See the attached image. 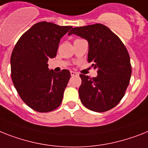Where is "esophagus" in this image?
<instances>
[{"mask_svg":"<svg viewBox=\"0 0 148 148\" xmlns=\"http://www.w3.org/2000/svg\"><path fill=\"white\" fill-rule=\"evenodd\" d=\"M70 74H71L72 76H75V75H78V73H75V72H74V71H70Z\"/></svg>","mask_w":148,"mask_h":148,"instance_id":"obj_1","label":"esophagus"}]
</instances>
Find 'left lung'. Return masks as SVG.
<instances>
[{
    "label": "left lung",
    "mask_w": 148,
    "mask_h": 148,
    "mask_svg": "<svg viewBox=\"0 0 148 148\" xmlns=\"http://www.w3.org/2000/svg\"><path fill=\"white\" fill-rule=\"evenodd\" d=\"M76 35L88 43V61L97 75H80L79 95L82 104L95 112H105L122 100L132 74L126 47L109 28L97 23L73 28L68 35Z\"/></svg>",
    "instance_id": "1"
}]
</instances>
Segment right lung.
I'll list each match as a JSON object with an SVG mask.
<instances>
[{"mask_svg": "<svg viewBox=\"0 0 148 148\" xmlns=\"http://www.w3.org/2000/svg\"><path fill=\"white\" fill-rule=\"evenodd\" d=\"M72 26L41 22L22 35L10 57L11 77L24 103L32 110L47 113L60 105L70 73H55L47 61L57 55L60 41Z\"/></svg>", "mask_w": 148, "mask_h": 148, "instance_id": "add662e5", "label": "right lung"}]
</instances>
